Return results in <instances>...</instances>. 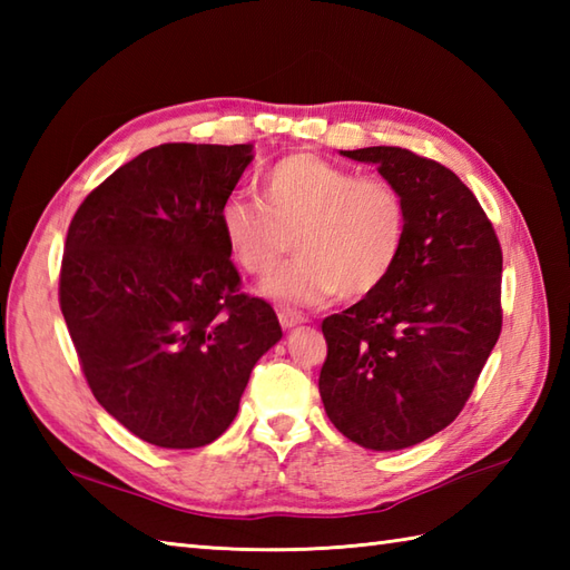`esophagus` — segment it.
<instances>
[{
    "label": "esophagus",
    "mask_w": 570,
    "mask_h": 570,
    "mask_svg": "<svg viewBox=\"0 0 570 570\" xmlns=\"http://www.w3.org/2000/svg\"><path fill=\"white\" fill-rule=\"evenodd\" d=\"M276 316H278V323H282V328H294V325H301L306 321L301 313H296L292 308H278Z\"/></svg>",
    "instance_id": "esophagus-1"
}]
</instances>
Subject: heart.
Listing matches in <instances>:
<instances>
[{"label":"heart","instance_id":"b5f03b06","mask_svg":"<svg viewBox=\"0 0 570 570\" xmlns=\"http://www.w3.org/2000/svg\"><path fill=\"white\" fill-rule=\"evenodd\" d=\"M262 203L229 196L220 229L229 257L249 276L272 274L292 237L298 257L264 284L284 304L313 306L343 292H377L402 259L406 203L382 176H362L316 154H288L262 174Z\"/></svg>","mask_w":570,"mask_h":570}]
</instances>
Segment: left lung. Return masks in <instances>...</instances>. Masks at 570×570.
<instances>
[{
  "label": "left lung",
  "mask_w": 570,
  "mask_h": 570,
  "mask_svg": "<svg viewBox=\"0 0 570 570\" xmlns=\"http://www.w3.org/2000/svg\"><path fill=\"white\" fill-rule=\"evenodd\" d=\"M343 154L402 193L406 242L377 292L323 321L318 390L345 439L399 451L445 429L475 390L502 331V247L451 168L402 147Z\"/></svg>",
  "instance_id": "obj_1"
}]
</instances>
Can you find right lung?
<instances>
[{"label":"right lung","mask_w":570,"mask_h":570,"mask_svg":"<svg viewBox=\"0 0 570 570\" xmlns=\"http://www.w3.org/2000/svg\"><path fill=\"white\" fill-rule=\"evenodd\" d=\"M252 144H161L119 166L68 227L58 304L92 396L159 448H200L233 423L282 325L242 288L220 208Z\"/></svg>","instance_id":"add662e5"}]
</instances>
